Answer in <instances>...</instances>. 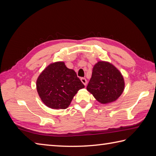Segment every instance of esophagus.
<instances>
[{"mask_svg": "<svg viewBox=\"0 0 156 156\" xmlns=\"http://www.w3.org/2000/svg\"><path fill=\"white\" fill-rule=\"evenodd\" d=\"M80 80H81V81H82V83L84 84V86L87 85V80H86V78H80Z\"/></svg>", "mask_w": 156, "mask_h": 156, "instance_id": "obj_1", "label": "esophagus"}]
</instances>
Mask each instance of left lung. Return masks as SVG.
<instances>
[{"label":"left lung","instance_id":"8db88e82","mask_svg":"<svg viewBox=\"0 0 156 156\" xmlns=\"http://www.w3.org/2000/svg\"><path fill=\"white\" fill-rule=\"evenodd\" d=\"M124 79L121 72L108 62H98L92 69L87 90L102 104L115 101L124 90Z\"/></svg>","mask_w":156,"mask_h":156}]
</instances>
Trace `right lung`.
Returning a JSON list of instances; mask_svg holds the SVG:
<instances>
[{
    "label": "right lung",
    "mask_w": 156,
    "mask_h": 156,
    "mask_svg": "<svg viewBox=\"0 0 156 156\" xmlns=\"http://www.w3.org/2000/svg\"><path fill=\"white\" fill-rule=\"evenodd\" d=\"M37 90L41 101L48 107L65 109L77 92L84 85L64 62L49 64L37 80Z\"/></svg>",
    "instance_id": "obj_1"
}]
</instances>
